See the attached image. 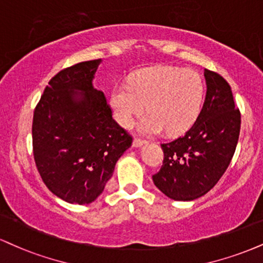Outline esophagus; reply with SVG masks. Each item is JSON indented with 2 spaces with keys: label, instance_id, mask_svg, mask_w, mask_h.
<instances>
[{
  "label": "esophagus",
  "instance_id": "1",
  "mask_svg": "<svg viewBox=\"0 0 263 263\" xmlns=\"http://www.w3.org/2000/svg\"><path fill=\"white\" fill-rule=\"evenodd\" d=\"M144 144V141L143 140H141V138H135L134 140V143H132V145H134V147H141V145H143Z\"/></svg>",
  "mask_w": 263,
  "mask_h": 263
}]
</instances>
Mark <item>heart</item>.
I'll return each instance as SVG.
<instances>
[{
  "label": "heart",
  "instance_id": "b5f03b06",
  "mask_svg": "<svg viewBox=\"0 0 263 263\" xmlns=\"http://www.w3.org/2000/svg\"><path fill=\"white\" fill-rule=\"evenodd\" d=\"M204 97L201 74L191 68L154 66L136 71L128 83L116 84L110 94L114 118L128 127L135 116L148 114L138 122V131L147 136L165 129L179 135L194 125Z\"/></svg>",
  "mask_w": 263,
  "mask_h": 263
}]
</instances>
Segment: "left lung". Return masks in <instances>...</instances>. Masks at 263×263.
Returning a JSON list of instances; mask_svg holds the SVG:
<instances>
[{"label":"left lung","mask_w":263,"mask_h":263,"mask_svg":"<svg viewBox=\"0 0 263 263\" xmlns=\"http://www.w3.org/2000/svg\"><path fill=\"white\" fill-rule=\"evenodd\" d=\"M207 93L194 125L179 138L163 143V165L154 185L175 201H192L219 181L235 153L241 116L232 88L220 74L204 68Z\"/></svg>","instance_id":"obj_1"}]
</instances>
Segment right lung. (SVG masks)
I'll return each mask as SVG.
<instances>
[{"instance_id":"obj_1","label":"right lung","mask_w":263,"mask_h":263,"mask_svg":"<svg viewBox=\"0 0 263 263\" xmlns=\"http://www.w3.org/2000/svg\"><path fill=\"white\" fill-rule=\"evenodd\" d=\"M101 60L60 71L34 110L33 153L46 187L68 203L97 200L132 137L93 80Z\"/></svg>"}]
</instances>
